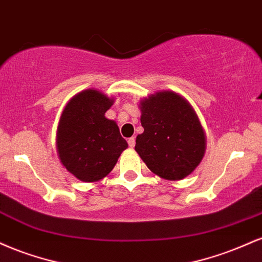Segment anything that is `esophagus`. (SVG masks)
<instances>
[{
  "label": "esophagus",
  "mask_w": 262,
  "mask_h": 262,
  "mask_svg": "<svg viewBox=\"0 0 262 262\" xmlns=\"http://www.w3.org/2000/svg\"><path fill=\"white\" fill-rule=\"evenodd\" d=\"M127 143H128V146L131 147V148H134L135 144H136V138H135V137H130V138H128V140H127Z\"/></svg>",
  "instance_id": "obj_1"
}]
</instances>
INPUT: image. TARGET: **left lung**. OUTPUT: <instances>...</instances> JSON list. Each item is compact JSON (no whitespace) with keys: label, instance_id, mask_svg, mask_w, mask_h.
<instances>
[{"label":"left lung","instance_id":"obj_1","mask_svg":"<svg viewBox=\"0 0 262 262\" xmlns=\"http://www.w3.org/2000/svg\"><path fill=\"white\" fill-rule=\"evenodd\" d=\"M143 134L135 149L153 173L180 180L191 174L205 153V134L190 104L174 92H159L141 103Z\"/></svg>","mask_w":262,"mask_h":262}]
</instances>
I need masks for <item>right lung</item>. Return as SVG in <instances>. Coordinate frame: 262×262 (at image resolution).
Returning a JSON list of instances; mask_svg holds the SVG:
<instances>
[{
  "mask_svg": "<svg viewBox=\"0 0 262 262\" xmlns=\"http://www.w3.org/2000/svg\"><path fill=\"white\" fill-rule=\"evenodd\" d=\"M113 100L94 89L75 95L64 107L57 130V152L64 168L85 183L113 170L127 142L104 114Z\"/></svg>",
  "mask_w": 262,
  "mask_h": 262,
  "instance_id": "right-lung-1",
  "label": "right lung"
}]
</instances>
